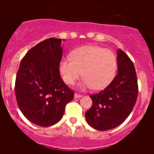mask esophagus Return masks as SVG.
Instances as JSON below:
<instances>
[{
  "mask_svg": "<svg viewBox=\"0 0 154 154\" xmlns=\"http://www.w3.org/2000/svg\"><path fill=\"white\" fill-rule=\"evenodd\" d=\"M82 97V94H78V93H75V94H74V97H75V98H79V97Z\"/></svg>",
  "mask_w": 154,
  "mask_h": 154,
  "instance_id": "34e87169",
  "label": "esophagus"
}]
</instances>
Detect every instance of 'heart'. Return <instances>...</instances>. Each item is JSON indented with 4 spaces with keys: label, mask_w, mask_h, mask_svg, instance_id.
I'll return each mask as SVG.
<instances>
[{
    "label": "heart",
    "mask_w": 154,
    "mask_h": 154,
    "mask_svg": "<svg viewBox=\"0 0 154 154\" xmlns=\"http://www.w3.org/2000/svg\"><path fill=\"white\" fill-rule=\"evenodd\" d=\"M117 59L112 51L96 45H86L74 50L70 58L62 59L60 71L65 83L73 85L83 74V86L103 89L116 75Z\"/></svg>",
    "instance_id": "obj_1"
}]
</instances>
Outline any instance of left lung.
Here are the masks:
<instances>
[{
	"label": "left lung",
	"instance_id": "8db88e82",
	"mask_svg": "<svg viewBox=\"0 0 154 154\" xmlns=\"http://www.w3.org/2000/svg\"><path fill=\"white\" fill-rule=\"evenodd\" d=\"M118 74L108 86L89 96L92 106L86 112L87 123L100 131L116 128L130 116L139 92L137 76L130 57L118 50Z\"/></svg>",
	"mask_w": 154,
	"mask_h": 154
}]
</instances>
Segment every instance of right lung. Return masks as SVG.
I'll return each mask as SVG.
<instances>
[{
  "label": "right lung",
  "instance_id": "add662e5",
  "mask_svg": "<svg viewBox=\"0 0 154 154\" xmlns=\"http://www.w3.org/2000/svg\"><path fill=\"white\" fill-rule=\"evenodd\" d=\"M61 44V38H56L37 44L23 57L16 74L15 93L18 107L29 122L41 127L57 123L66 104L74 99V91L60 76Z\"/></svg>",
  "mask_w": 154,
  "mask_h": 154
}]
</instances>
